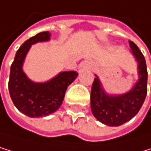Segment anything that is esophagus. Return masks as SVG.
<instances>
[{
    "instance_id": "1",
    "label": "esophagus",
    "mask_w": 151,
    "mask_h": 151,
    "mask_svg": "<svg viewBox=\"0 0 151 151\" xmlns=\"http://www.w3.org/2000/svg\"><path fill=\"white\" fill-rule=\"evenodd\" d=\"M84 65H85V64H84Z\"/></svg>"
}]
</instances>
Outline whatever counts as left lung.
<instances>
[{"mask_svg": "<svg viewBox=\"0 0 151 151\" xmlns=\"http://www.w3.org/2000/svg\"><path fill=\"white\" fill-rule=\"evenodd\" d=\"M131 53L137 63L138 79L128 92L122 94H109L95 75L91 91V109L93 116L109 127H118L132 119L140 110L147 95L146 60L134 42L129 41Z\"/></svg>", "mask_w": 151, "mask_h": 151, "instance_id": "1", "label": "left lung"}]
</instances>
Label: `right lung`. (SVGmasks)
<instances>
[{"mask_svg":"<svg viewBox=\"0 0 151 151\" xmlns=\"http://www.w3.org/2000/svg\"><path fill=\"white\" fill-rule=\"evenodd\" d=\"M49 32H41L19 47L11 66L9 93L16 108L29 117H43L56 112L64 100L67 88L77 78L76 71H61L49 81H31L23 70L25 57L32 45L50 40Z\"/></svg>","mask_w":151,"mask_h":151,"instance_id":"right-lung-1","label":"right lung"}]
</instances>
